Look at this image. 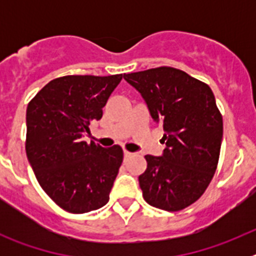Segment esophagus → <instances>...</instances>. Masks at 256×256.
Here are the masks:
<instances>
[{
    "label": "esophagus",
    "instance_id": "esophagus-1",
    "mask_svg": "<svg viewBox=\"0 0 256 256\" xmlns=\"http://www.w3.org/2000/svg\"><path fill=\"white\" fill-rule=\"evenodd\" d=\"M123 152H124V159H128V158H130V156H132V152H130V151L124 150Z\"/></svg>",
    "mask_w": 256,
    "mask_h": 256
}]
</instances>
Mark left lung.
<instances>
[{"label": "left lung", "mask_w": 256, "mask_h": 256, "mask_svg": "<svg viewBox=\"0 0 256 256\" xmlns=\"http://www.w3.org/2000/svg\"><path fill=\"white\" fill-rule=\"evenodd\" d=\"M164 128L162 156L146 155L138 177L148 204L178 212L201 198L216 173L223 119L210 87L187 73L160 66L124 74Z\"/></svg>", "instance_id": "1"}]
</instances>
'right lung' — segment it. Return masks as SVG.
<instances>
[{"label": "right lung", "mask_w": 256, "mask_h": 256, "mask_svg": "<svg viewBox=\"0 0 256 256\" xmlns=\"http://www.w3.org/2000/svg\"><path fill=\"white\" fill-rule=\"evenodd\" d=\"M123 74L66 76L47 83L26 108V151L38 183L61 209L74 214L108 201L123 162L119 144L83 141Z\"/></svg>", "instance_id": "right-lung-1"}]
</instances>
